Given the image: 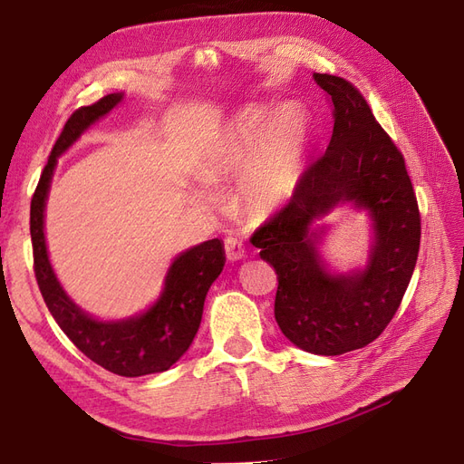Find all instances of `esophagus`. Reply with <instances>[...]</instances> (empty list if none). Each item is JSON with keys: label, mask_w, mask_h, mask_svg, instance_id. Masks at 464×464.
<instances>
[{"label": "esophagus", "mask_w": 464, "mask_h": 464, "mask_svg": "<svg viewBox=\"0 0 464 464\" xmlns=\"http://www.w3.org/2000/svg\"><path fill=\"white\" fill-rule=\"evenodd\" d=\"M224 251H227L228 261H240L246 257L244 244L237 240V237H227V240H224Z\"/></svg>", "instance_id": "obj_1"}]
</instances>
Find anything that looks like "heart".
<instances>
[{
    "instance_id": "1",
    "label": "heart",
    "mask_w": 464,
    "mask_h": 464,
    "mask_svg": "<svg viewBox=\"0 0 464 464\" xmlns=\"http://www.w3.org/2000/svg\"><path fill=\"white\" fill-rule=\"evenodd\" d=\"M265 106H249L240 111L230 128L199 166L201 179L215 184L236 174L237 201L249 215L269 217L283 208L298 188L310 125L300 108H283L269 121ZM199 205L210 201L208 193L195 191Z\"/></svg>"
}]
</instances>
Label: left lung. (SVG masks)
Masks as SVG:
<instances>
[{
  "label": "left lung",
  "mask_w": 464,
  "mask_h": 464,
  "mask_svg": "<svg viewBox=\"0 0 464 464\" xmlns=\"http://www.w3.org/2000/svg\"><path fill=\"white\" fill-rule=\"evenodd\" d=\"M333 104L325 154L302 174L288 205L251 236L275 266V319L305 353L339 356L373 343L397 314L420 249V210L402 152L343 77L314 73ZM341 202L368 209L374 244L367 269L333 276L316 251L313 220Z\"/></svg>",
  "instance_id": "obj_1"
}]
</instances>
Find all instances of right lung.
Returning a JSON list of instances; mask_svg holds the SVG:
<instances>
[{"instance_id":"1","label":"right lung","mask_w":464,"mask_h":464,"mask_svg":"<svg viewBox=\"0 0 464 464\" xmlns=\"http://www.w3.org/2000/svg\"><path fill=\"white\" fill-rule=\"evenodd\" d=\"M121 98V92L108 94L91 106H81L65 121L33 195L31 237L42 298L69 341L104 370L123 377H139L166 372L184 356L198 334L207 292L220 275L227 257L218 237L179 254L166 273L160 298L145 314L121 321L92 319L63 292L50 265L44 237V207L53 168L60 154L96 120L116 108Z\"/></svg>"}]
</instances>
